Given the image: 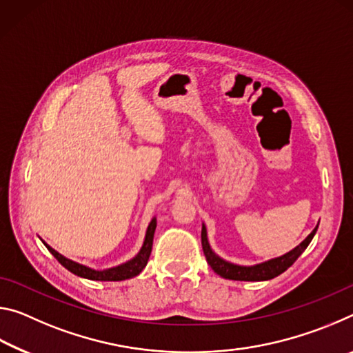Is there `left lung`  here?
<instances>
[{"label": "left lung", "mask_w": 353, "mask_h": 353, "mask_svg": "<svg viewBox=\"0 0 353 353\" xmlns=\"http://www.w3.org/2000/svg\"><path fill=\"white\" fill-rule=\"evenodd\" d=\"M318 230V225L314 227V230L310 234L305 240H303L297 248L290 250L288 254L282 256H277V259L268 260L265 263H260V265L255 266H240L234 265V263H229L221 259L216 254L213 252L210 244L207 240V229L205 225L202 224V232H201V241H202V249H204V255L207 259V263L210 265L212 270L218 274V276L229 279V280H244V282H261V280H271L274 277L280 276V274L285 272L288 268L294 263L299 256L302 255L303 250L308 248V244L312 243L313 236Z\"/></svg>", "instance_id": "1"}]
</instances>
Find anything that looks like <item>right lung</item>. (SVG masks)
Listing matches in <instances>:
<instances>
[{"label":"right lung","instance_id":"obj_1","mask_svg":"<svg viewBox=\"0 0 353 353\" xmlns=\"http://www.w3.org/2000/svg\"><path fill=\"white\" fill-rule=\"evenodd\" d=\"M155 227H157V219L152 218V221L148 225L145 243H143L140 252L137 254L132 260L123 263V265H119V266L110 268V270H104V271H94V270H92V268H87L83 265H79V263H76L73 260L65 259V256L59 254L57 250H54L51 246H48L43 240L41 241H43L46 249L56 256L57 261L61 263L63 268H67L70 272L76 274V276L88 279V280H101V282H119V280H126V279H132L135 276H139V274L145 270V266L148 265L149 255H151V250H152V240H154Z\"/></svg>","mask_w":353,"mask_h":353}]
</instances>
